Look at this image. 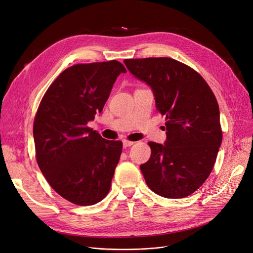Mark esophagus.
Here are the masks:
<instances>
[{
	"mask_svg": "<svg viewBox=\"0 0 253 253\" xmlns=\"http://www.w3.org/2000/svg\"><path fill=\"white\" fill-rule=\"evenodd\" d=\"M132 144H134L133 141H129V140H123V147L124 148H128V147H131Z\"/></svg>",
	"mask_w": 253,
	"mask_h": 253,
	"instance_id": "34e87169",
	"label": "esophagus"
}]
</instances>
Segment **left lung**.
<instances>
[{
    "mask_svg": "<svg viewBox=\"0 0 253 253\" xmlns=\"http://www.w3.org/2000/svg\"><path fill=\"white\" fill-rule=\"evenodd\" d=\"M128 71L149 85L166 119L164 144L149 142L150 160L140 165L148 187L168 199L197 191L213 169L222 140L219 109L205 80L168 57L125 59Z\"/></svg>",
    "mask_w": 253,
    "mask_h": 253,
    "instance_id": "obj_1",
    "label": "left lung"
}]
</instances>
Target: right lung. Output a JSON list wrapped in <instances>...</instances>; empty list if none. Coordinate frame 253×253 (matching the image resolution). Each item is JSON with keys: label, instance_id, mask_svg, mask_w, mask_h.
Masks as SVG:
<instances>
[{"label": "right lung", "instance_id": "1", "mask_svg": "<svg viewBox=\"0 0 253 253\" xmlns=\"http://www.w3.org/2000/svg\"><path fill=\"white\" fill-rule=\"evenodd\" d=\"M126 72L117 60L73 65L40 103L34 122L38 165L52 189L74 204L94 205L111 189L122 142L102 138L87 124Z\"/></svg>", "mask_w": 253, "mask_h": 253}]
</instances>
